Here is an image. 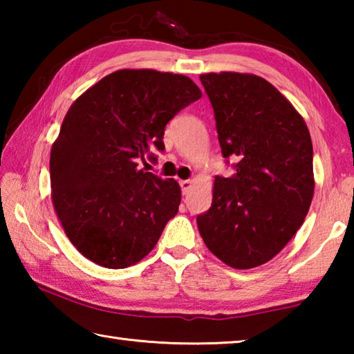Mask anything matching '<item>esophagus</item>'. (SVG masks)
<instances>
[{"label":"esophagus","mask_w":354,"mask_h":354,"mask_svg":"<svg viewBox=\"0 0 354 354\" xmlns=\"http://www.w3.org/2000/svg\"><path fill=\"white\" fill-rule=\"evenodd\" d=\"M179 185H181L183 194L185 195V194H189V190L192 187V181H190V179H183V181H179Z\"/></svg>","instance_id":"esophagus-1"}]
</instances>
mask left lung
Returning a JSON list of instances; mask_svg holds the SVG:
<instances>
[{
  "instance_id": "obj_1",
  "label": "left lung",
  "mask_w": 354,
  "mask_h": 354,
  "mask_svg": "<svg viewBox=\"0 0 354 354\" xmlns=\"http://www.w3.org/2000/svg\"><path fill=\"white\" fill-rule=\"evenodd\" d=\"M225 162L212 205L196 217L206 247L232 268L277 256L303 225L314 195L313 142L301 115L263 77L201 75Z\"/></svg>"
}]
</instances>
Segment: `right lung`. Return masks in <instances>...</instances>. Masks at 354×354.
<instances>
[{
  "instance_id": "right-lung-1",
  "label": "right lung",
  "mask_w": 354,
  "mask_h": 354,
  "mask_svg": "<svg viewBox=\"0 0 354 354\" xmlns=\"http://www.w3.org/2000/svg\"><path fill=\"white\" fill-rule=\"evenodd\" d=\"M201 91L187 76L118 70L77 98L51 149L53 205L65 234L87 259L127 268L158 243L178 214L181 187L140 170L164 151L167 123Z\"/></svg>"
}]
</instances>
